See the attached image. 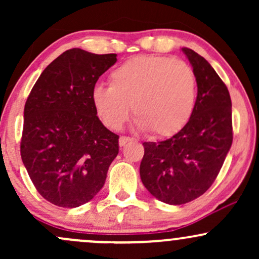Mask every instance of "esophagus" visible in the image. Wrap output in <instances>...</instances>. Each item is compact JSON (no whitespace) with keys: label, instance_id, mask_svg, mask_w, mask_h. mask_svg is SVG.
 <instances>
[{"label":"esophagus","instance_id":"obj_1","mask_svg":"<svg viewBox=\"0 0 259 259\" xmlns=\"http://www.w3.org/2000/svg\"><path fill=\"white\" fill-rule=\"evenodd\" d=\"M130 141H133V140L130 138H127V136H120V138H119V146L120 147L125 146V145L129 144Z\"/></svg>","mask_w":259,"mask_h":259}]
</instances>
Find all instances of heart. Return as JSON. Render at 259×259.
Listing matches in <instances>:
<instances>
[{"mask_svg":"<svg viewBox=\"0 0 259 259\" xmlns=\"http://www.w3.org/2000/svg\"><path fill=\"white\" fill-rule=\"evenodd\" d=\"M91 100L109 129L124 125L132 106L139 129L153 138H169L189 123L195 111L197 78L184 61L138 56L113 70L109 86H94Z\"/></svg>","mask_w":259,"mask_h":259,"instance_id":"obj_1","label":"heart"}]
</instances>
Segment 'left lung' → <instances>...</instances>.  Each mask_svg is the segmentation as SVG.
I'll use <instances>...</instances> for the list:
<instances>
[{"instance_id": "1", "label": "left lung", "mask_w": 259, "mask_h": 259, "mask_svg": "<svg viewBox=\"0 0 259 259\" xmlns=\"http://www.w3.org/2000/svg\"><path fill=\"white\" fill-rule=\"evenodd\" d=\"M197 78L195 111L179 133L159 142H144L142 184L168 204H184L212 186L233 144L231 99L212 65L183 47Z\"/></svg>"}]
</instances>
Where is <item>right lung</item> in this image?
Masks as SVG:
<instances>
[{"mask_svg": "<svg viewBox=\"0 0 259 259\" xmlns=\"http://www.w3.org/2000/svg\"><path fill=\"white\" fill-rule=\"evenodd\" d=\"M115 62V53L68 50L45 68L26 100L22 160L38 194L56 206L91 201L119 152V136L101 123L91 100Z\"/></svg>", "mask_w": 259, "mask_h": 259, "instance_id": "obj_1", "label": "right lung"}]
</instances>
